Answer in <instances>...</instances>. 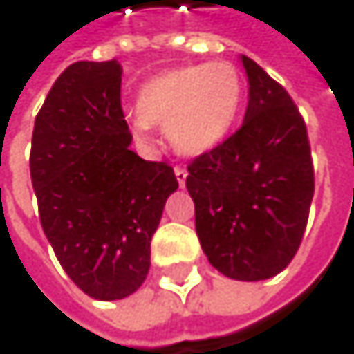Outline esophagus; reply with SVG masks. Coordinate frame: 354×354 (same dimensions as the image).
<instances>
[{"label":"esophagus","mask_w":354,"mask_h":354,"mask_svg":"<svg viewBox=\"0 0 354 354\" xmlns=\"http://www.w3.org/2000/svg\"><path fill=\"white\" fill-rule=\"evenodd\" d=\"M175 177H177V183L183 187L185 185V179H187V171L183 167H175Z\"/></svg>","instance_id":"1"}]
</instances>
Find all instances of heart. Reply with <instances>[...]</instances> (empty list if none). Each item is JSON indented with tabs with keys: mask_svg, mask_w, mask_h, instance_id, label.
<instances>
[{
	"mask_svg": "<svg viewBox=\"0 0 354 354\" xmlns=\"http://www.w3.org/2000/svg\"><path fill=\"white\" fill-rule=\"evenodd\" d=\"M242 100L244 79L232 62L171 68L140 87L131 131L146 142L150 129L160 127L177 152L200 156L227 138Z\"/></svg>",
	"mask_w": 354,
	"mask_h": 354,
	"instance_id": "1",
	"label": "heart"
}]
</instances>
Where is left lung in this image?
Instances as JSON below:
<instances>
[{"instance_id":"8db88e82","label":"left lung","mask_w":354,"mask_h":354,"mask_svg":"<svg viewBox=\"0 0 354 354\" xmlns=\"http://www.w3.org/2000/svg\"><path fill=\"white\" fill-rule=\"evenodd\" d=\"M242 127L187 167L196 234L208 263L238 281L269 279L294 259L311 208L315 177L306 124L254 60Z\"/></svg>"}]
</instances>
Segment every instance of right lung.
<instances>
[{
  "label": "right lung",
  "mask_w": 354,
  "mask_h": 354,
  "mask_svg": "<svg viewBox=\"0 0 354 354\" xmlns=\"http://www.w3.org/2000/svg\"><path fill=\"white\" fill-rule=\"evenodd\" d=\"M120 75L116 60L71 64L32 129L30 181L43 234L95 300H120L144 283L152 236L179 187L173 167L129 148Z\"/></svg>",
  "instance_id": "1"
}]
</instances>
